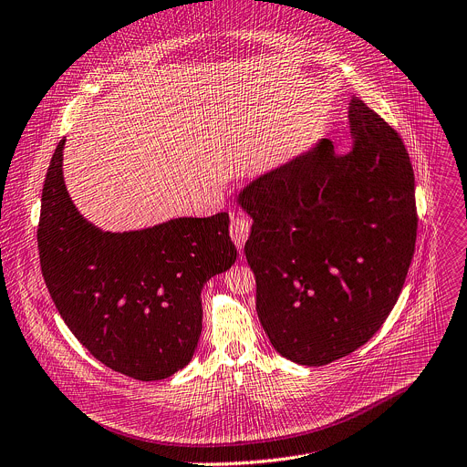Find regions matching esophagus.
Returning <instances> with one entry per match:
<instances>
[{"mask_svg":"<svg viewBox=\"0 0 467 467\" xmlns=\"http://www.w3.org/2000/svg\"><path fill=\"white\" fill-rule=\"evenodd\" d=\"M249 231H251V222H249L244 214L233 216L229 233H231V238H233V242H234V245H236L238 249H242V247L245 245V240H247V236H249Z\"/></svg>","mask_w":467,"mask_h":467,"instance_id":"34e87169","label":"esophagus"}]
</instances>
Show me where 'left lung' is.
Masks as SVG:
<instances>
[{"label": "left lung", "mask_w": 467, "mask_h": 467, "mask_svg": "<svg viewBox=\"0 0 467 467\" xmlns=\"http://www.w3.org/2000/svg\"><path fill=\"white\" fill-rule=\"evenodd\" d=\"M354 149L329 140L253 181L244 253L259 320L274 348L300 365L341 359L395 307L417 240L415 179L400 134L352 99Z\"/></svg>", "instance_id": "obj_1"}]
</instances>
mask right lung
I'll list each match as a JSON object with an SVG mask.
<instances>
[{
    "label": "right lung",
    "instance_id": "right-lung-1",
    "mask_svg": "<svg viewBox=\"0 0 467 467\" xmlns=\"http://www.w3.org/2000/svg\"><path fill=\"white\" fill-rule=\"evenodd\" d=\"M61 140L42 186L40 270L78 341L100 363L141 381L163 379L193 358L202 285L229 270V214L179 218L102 233L79 216L63 182Z\"/></svg>",
    "mask_w": 467,
    "mask_h": 467
}]
</instances>
